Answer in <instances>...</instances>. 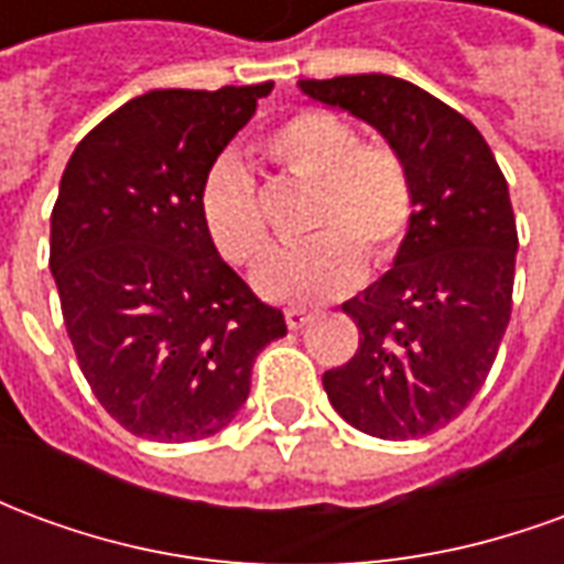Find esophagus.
<instances>
[{"mask_svg": "<svg viewBox=\"0 0 564 564\" xmlns=\"http://www.w3.org/2000/svg\"><path fill=\"white\" fill-rule=\"evenodd\" d=\"M283 317H286V326H290V329H305L307 323L314 319L307 311H302V307H286Z\"/></svg>", "mask_w": 564, "mask_h": 564, "instance_id": "esophagus-1", "label": "esophagus"}]
</instances>
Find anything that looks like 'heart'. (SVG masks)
<instances>
[{"instance_id":"heart-1","label":"heart","mask_w":564,"mask_h":564,"mask_svg":"<svg viewBox=\"0 0 564 564\" xmlns=\"http://www.w3.org/2000/svg\"><path fill=\"white\" fill-rule=\"evenodd\" d=\"M262 148L274 165L314 184L302 245L278 247L257 269V290L281 305H317L354 290L368 265H390L414 223V181L399 150L383 139H356L326 108H299L271 129ZM198 217L210 245L238 269L269 245L253 177L220 160L202 181Z\"/></svg>"}]
</instances>
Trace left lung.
<instances>
[{
  "instance_id": "1",
  "label": "left lung",
  "mask_w": 564,
  "mask_h": 564,
  "mask_svg": "<svg viewBox=\"0 0 564 564\" xmlns=\"http://www.w3.org/2000/svg\"><path fill=\"white\" fill-rule=\"evenodd\" d=\"M399 150L414 181V223L392 269L344 302L359 347L323 375L332 408L383 441L423 437L468 408L505 338L517 220L508 181L468 117L390 75L299 80Z\"/></svg>"
}]
</instances>
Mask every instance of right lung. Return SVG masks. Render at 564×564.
Returning a JSON list of instances; mask_svg holds the SVG:
<instances>
[{
  "label": "right lung",
  "mask_w": 564,
  "mask_h": 564,
  "mask_svg": "<svg viewBox=\"0 0 564 564\" xmlns=\"http://www.w3.org/2000/svg\"><path fill=\"white\" fill-rule=\"evenodd\" d=\"M271 80L150 90L72 153L54 214V271L78 366L108 414L150 441L220 432L259 350L286 335L210 245L198 189Z\"/></svg>",
  "instance_id": "right-lung-1"
}]
</instances>
